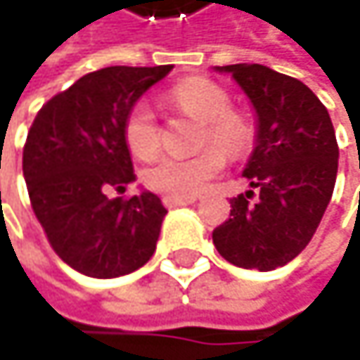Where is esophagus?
Returning a JSON list of instances; mask_svg holds the SVG:
<instances>
[{"mask_svg": "<svg viewBox=\"0 0 360 360\" xmlns=\"http://www.w3.org/2000/svg\"><path fill=\"white\" fill-rule=\"evenodd\" d=\"M195 198H165V206L167 208H179V206H187L193 204Z\"/></svg>", "mask_w": 360, "mask_h": 360, "instance_id": "1", "label": "esophagus"}]
</instances>
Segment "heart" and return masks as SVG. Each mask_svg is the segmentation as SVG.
Listing matches in <instances>:
<instances>
[{"label": "heart", "mask_w": 360, "mask_h": 360, "mask_svg": "<svg viewBox=\"0 0 360 360\" xmlns=\"http://www.w3.org/2000/svg\"><path fill=\"white\" fill-rule=\"evenodd\" d=\"M169 100L202 122L200 146H212L202 150L191 158L167 156L152 165L143 181L146 185L165 195V198H191L206 187V183L214 179L226 158L242 156L252 143L250 122L236 112L229 110L227 94L206 79H185L177 83ZM124 139L129 150L137 158H152L160 148V133L156 124V116L148 104H137L129 112L124 122Z\"/></svg>", "instance_id": "heart-1"}]
</instances>
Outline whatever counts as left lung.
I'll use <instances>...</instances> for the list:
<instances>
[{
	"mask_svg": "<svg viewBox=\"0 0 360 360\" xmlns=\"http://www.w3.org/2000/svg\"><path fill=\"white\" fill-rule=\"evenodd\" d=\"M250 100L254 150L244 169L246 193L212 231L219 254L236 266L273 271L307 248L331 200L338 143L329 112L298 79L262 64L214 66ZM259 195L250 202L253 189Z\"/></svg>",
	"mask_w": 360,
	"mask_h": 360,
	"instance_id": "left-lung-1",
	"label": "left lung"
}]
</instances>
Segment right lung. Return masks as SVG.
I'll list each match as a JSON object with an SVG mask.
<instances>
[{"instance_id": "add662e5", "label": "right lung", "mask_w": 360, "mask_h": 360, "mask_svg": "<svg viewBox=\"0 0 360 360\" xmlns=\"http://www.w3.org/2000/svg\"><path fill=\"white\" fill-rule=\"evenodd\" d=\"M173 70L108 66L75 81L39 110L22 173L41 227L75 271L112 279L143 266L156 250L167 214L160 198L139 189L108 198L135 181L124 122L137 100Z\"/></svg>"}]
</instances>
